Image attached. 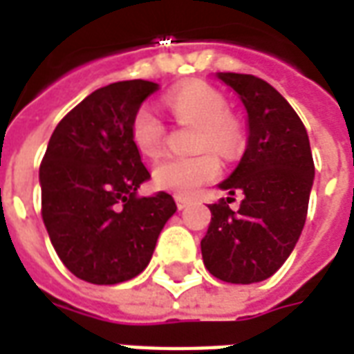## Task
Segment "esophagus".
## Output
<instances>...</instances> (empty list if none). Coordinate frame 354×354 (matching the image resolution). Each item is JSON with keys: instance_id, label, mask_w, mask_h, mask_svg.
Here are the masks:
<instances>
[{"instance_id": "obj_1", "label": "esophagus", "mask_w": 354, "mask_h": 354, "mask_svg": "<svg viewBox=\"0 0 354 354\" xmlns=\"http://www.w3.org/2000/svg\"><path fill=\"white\" fill-rule=\"evenodd\" d=\"M192 205V201L185 199V197H176V207L180 208V210H184V208H187Z\"/></svg>"}]
</instances>
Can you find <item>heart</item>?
Returning a JSON list of instances; mask_svg holds the SVG:
<instances>
[{
    "instance_id": "1",
    "label": "heart",
    "mask_w": 354,
    "mask_h": 354,
    "mask_svg": "<svg viewBox=\"0 0 354 354\" xmlns=\"http://www.w3.org/2000/svg\"><path fill=\"white\" fill-rule=\"evenodd\" d=\"M165 106L180 123L199 127L197 149H214L223 157H233L243 144L241 127L227 115V102L216 88L192 83L165 96ZM131 138L140 153L155 155L162 146L165 124L149 108H140L131 121ZM220 174L214 153L197 157H165L155 165L153 180L161 189L176 195H193L201 185Z\"/></svg>"
}]
</instances>
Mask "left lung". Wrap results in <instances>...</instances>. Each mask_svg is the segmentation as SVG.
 Here are the masks:
<instances>
[{"instance_id":"obj_1","label":"left lung","mask_w":354,"mask_h":354,"mask_svg":"<svg viewBox=\"0 0 354 354\" xmlns=\"http://www.w3.org/2000/svg\"><path fill=\"white\" fill-rule=\"evenodd\" d=\"M243 102L246 149L237 169L218 185L243 193L239 210L227 201L210 205V225L201 241L210 274L231 284L269 279L288 260L307 218L315 165L309 136L294 108L267 81L246 73H216Z\"/></svg>"}]
</instances>
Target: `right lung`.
<instances>
[{
  "instance_id": "obj_1",
  "label": "right lung",
  "mask_w": 354,
  "mask_h": 354,
  "mask_svg": "<svg viewBox=\"0 0 354 354\" xmlns=\"http://www.w3.org/2000/svg\"><path fill=\"white\" fill-rule=\"evenodd\" d=\"M155 91L159 85L144 80L98 88L49 140L39 167L43 223L58 258L81 281L134 279L176 212L169 193L136 195L151 176L132 144L131 121Z\"/></svg>"
}]
</instances>
